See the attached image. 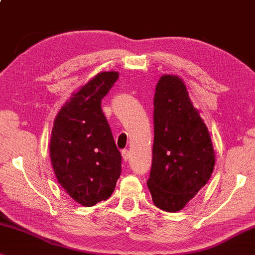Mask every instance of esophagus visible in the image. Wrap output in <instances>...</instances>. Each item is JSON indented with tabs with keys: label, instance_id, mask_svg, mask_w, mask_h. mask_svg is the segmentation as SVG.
Listing matches in <instances>:
<instances>
[{
	"label": "esophagus",
	"instance_id": "esophagus-1",
	"mask_svg": "<svg viewBox=\"0 0 255 255\" xmlns=\"http://www.w3.org/2000/svg\"><path fill=\"white\" fill-rule=\"evenodd\" d=\"M122 157H123L124 162H128V160L130 159V154H128V149L122 150Z\"/></svg>",
	"mask_w": 255,
	"mask_h": 255
}]
</instances>
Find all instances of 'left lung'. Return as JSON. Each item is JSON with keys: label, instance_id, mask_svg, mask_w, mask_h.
I'll use <instances>...</instances> for the list:
<instances>
[{"label": "left lung", "instance_id": "8db88e82", "mask_svg": "<svg viewBox=\"0 0 255 255\" xmlns=\"http://www.w3.org/2000/svg\"><path fill=\"white\" fill-rule=\"evenodd\" d=\"M215 164L212 140L181 78L163 75L154 97V146L147 181L154 204L177 212L204 187Z\"/></svg>", "mask_w": 255, "mask_h": 255}]
</instances>
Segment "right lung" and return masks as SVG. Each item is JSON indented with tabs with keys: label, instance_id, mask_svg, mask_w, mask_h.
I'll return each mask as SVG.
<instances>
[{
	"label": "right lung",
	"instance_id": "obj_1",
	"mask_svg": "<svg viewBox=\"0 0 255 255\" xmlns=\"http://www.w3.org/2000/svg\"><path fill=\"white\" fill-rule=\"evenodd\" d=\"M117 78V72H103L90 80L62 106L51 132L56 178L83 206L111 197L122 170V156L101 109V100Z\"/></svg>",
	"mask_w": 255,
	"mask_h": 255
}]
</instances>
